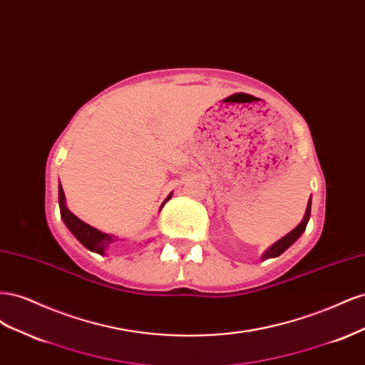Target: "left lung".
<instances>
[{"label":"left lung","mask_w":365,"mask_h":365,"mask_svg":"<svg viewBox=\"0 0 365 365\" xmlns=\"http://www.w3.org/2000/svg\"><path fill=\"white\" fill-rule=\"evenodd\" d=\"M309 217H311V200H309V202H307L306 213H304V217H303L302 222L298 224V225L291 231V233H288L284 237H282L280 240L275 242L274 245H271L267 251H264L262 259L267 260V259H272V257H279L282 252H284L286 250H288V248L294 244V242L304 233L306 225H307V222H309Z\"/></svg>","instance_id":"1"}]
</instances>
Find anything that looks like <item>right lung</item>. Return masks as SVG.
Segmentation results:
<instances>
[{"instance_id":"right-lung-1","label":"right lung","mask_w":365,"mask_h":365,"mask_svg":"<svg viewBox=\"0 0 365 365\" xmlns=\"http://www.w3.org/2000/svg\"><path fill=\"white\" fill-rule=\"evenodd\" d=\"M170 197V196H169ZM168 197V200H169ZM165 200L161 205V208L164 207V204L168 202ZM59 207H61V217L63 220V224L67 225V228L71 231L73 236L81 242V244L93 252L97 254H105L106 248L115 242V236L106 235L103 231H98L97 228L85 224L83 220H81L77 216H74L70 210L65 205V195H63V189L59 182Z\"/></svg>"}]
</instances>
